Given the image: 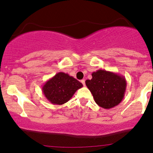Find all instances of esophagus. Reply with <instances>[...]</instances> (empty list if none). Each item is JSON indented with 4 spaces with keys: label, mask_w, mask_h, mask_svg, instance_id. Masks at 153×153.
I'll use <instances>...</instances> for the list:
<instances>
[{
    "label": "esophagus",
    "mask_w": 153,
    "mask_h": 153,
    "mask_svg": "<svg viewBox=\"0 0 153 153\" xmlns=\"http://www.w3.org/2000/svg\"><path fill=\"white\" fill-rule=\"evenodd\" d=\"M81 82H82V85H84V86H85V80H81Z\"/></svg>",
    "instance_id": "esophagus-1"
}]
</instances>
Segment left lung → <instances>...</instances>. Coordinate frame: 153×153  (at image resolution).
<instances>
[{
    "instance_id": "obj_1",
    "label": "left lung",
    "mask_w": 153,
    "mask_h": 153,
    "mask_svg": "<svg viewBox=\"0 0 153 153\" xmlns=\"http://www.w3.org/2000/svg\"><path fill=\"white\" fill-rule=\"evenodd\" d=\"M95 102L103 108H113L124 99L127 81L123 75L104 70L92 73V78L85 80Z\"/></svg>"
}]
</instances>
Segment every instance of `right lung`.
<instances>
[{
    "label": "right lung",
    "mask_w": 153,
    "mask_h": 153,
    "mask_svg": "<svg viewBox=\"0 0 153 153\" xmlns=\"http://www.w3.org/2000/svg\"><path fill=\"white\" fill-rule=\"evenodd\" d=\"M82 84L68 73L59 72L49 79L42 86L46 99L52 104L62 105L68 102Z\"/></svg>",
    "instance_id": "obj_1"
}]
</instances>
